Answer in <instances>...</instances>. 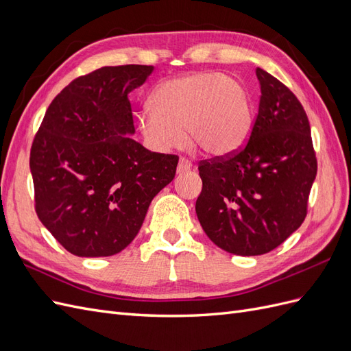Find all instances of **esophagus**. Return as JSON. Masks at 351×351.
<instances>
[{"label": "esophagus", "mask_w": 351, "mask_h": 351, "mask_svg": "<svg viewBox=\"0 0 351 351\" xmlns=\"http://www.w3.org/2000/svg\"><path fill=\"white\" fill-rule=\"evenodd\" d=\"M193 167V164L189 161V159H186V158H180L178 159V165H177V173L178 174H182V173H186V171H189L190 168Z\"/></svg>", "instance_id": "esophagus-1"}]
</instances>
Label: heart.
<instances>
[{"instance_id": "heart-1", "label": "heart", "mask_w": 351, "mask_h": 351, "mask_svg": "<svg viewBox=\"0 0 351 351\" xmlns=\"http://www.w3.org/2000/svg\"><path fill=\"white\" fill-rule=\"evenodd\" d=\"M252 107L246 89L218 71H200L165 80L151 97V108L139 114V129L156 151L167 152L186 141L208 155L227 156L246 143L252 132Z\"/></svg>"}]
</instances>
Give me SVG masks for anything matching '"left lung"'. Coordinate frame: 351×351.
Instances as JSON below:
<instances>
[{
	"instance_id": "1",
	"label": "left lung",
	"mask_w": 351,
	"mask_h": 351,
	"mask_svg": "<svg viewBox=\"0 0 351 351\" xmlns=\"http://www.w3.org/2000/svg\"><path fill=\"white\" fill-rule=\"evenodd\" d=\"M256 76L261 101L247 145L199 165L200 226L240 256L268 253L302 226L317 171L302 104L269 73L256 69Z\"/></svg>"
}]
</instances>
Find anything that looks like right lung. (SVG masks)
Listing matches in <instances>:
<instances>
[{
  "instance_id": "1",
  "label": "right lung",
  "mask_w": 351,
  "mask_h": 351,
  "mask_svg": "<svg viewBox=\"0 0 351 351\" xmlns=\"http://www.w3.org/2000/svg\"><path fill=\"white\" fill-rule=\"evenodd\" d=\"M154 66L102 67L74 79L48 107L30 149L38 218L67 252L112 256L139 232L152 199L173 182L177 155L134 134L129 93Z\"/></svg>"
}]
</instances>
